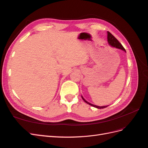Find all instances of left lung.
<instances>
[{
  "label": "left lung",
  "mask_w": 148,
  "mask_h": 148,
  "mask_svg": "<svg viewBox=\"0 0 148 148\" xmlns=\"http://www.w3.org/2000/svg\"><path fill=\"white\" fill-rule=\"evenodd\" d=\"M107 41H108V42L109 44V45H110L111 46H112L114 47H116V48H117V49H122V50L126 52L125 48L122 45V44H121L120 42H119V41H118V40L116 39L114 36L110 32H109V31H107ZM82 99H83V101L85 102H86L87 104H88L89 105H90L91 106L96 107V108H97V109H104V108H106V107H107V106H101V107H100V106H96V105H94V104H91V103L87 102L86 100L84 99L83 97L82 96Z\"/></svg>",
  "instance_id": "8db88e82"
}]
</instances>
